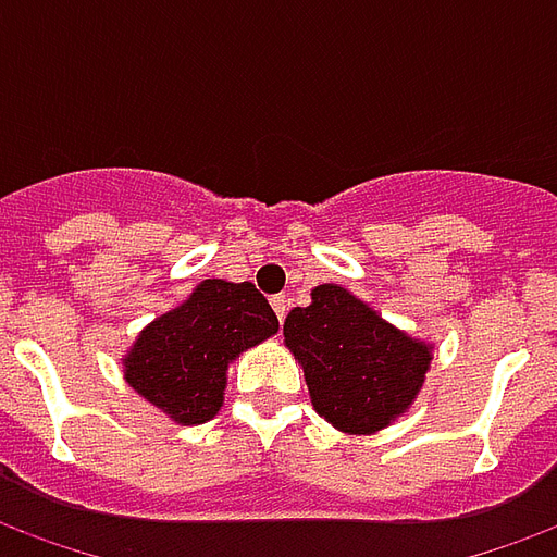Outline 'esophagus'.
<instances>
[{"mask_svg":"<svg viewBox=\"0 0 557 557\" xmlns=\"http://www.w3.org/2000/svg\"><path fill=\"white\" fill-rule=\"evenodd\" d=\"M271 307H274V313H277L280 322H283L286 313H289V298H286V295H277V298H271Z\"/></svg>","mask_w":557,"mask_h":557,"instance_id":"esophagus-1","label":"esophagus"}]
</instances>
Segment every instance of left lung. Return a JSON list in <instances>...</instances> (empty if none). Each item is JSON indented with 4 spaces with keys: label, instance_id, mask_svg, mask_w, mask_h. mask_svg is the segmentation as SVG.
I'll list each match as a JSON object with an SVG mask.
<instances>
[{
    "label": "left lung",
    "instance_id": "left-lung-1",
    "mask_svg": "<svg viewBox=\"0 0 557 557\" xmlns=\"http://www.w3.org/2000/svg\"><path fill=\"white\" fill-rule=\"evenodd\" d=\"M301 363L310 403L334 430L373 435L414 406L432 363V343L391 325L337 283L310 292L283 322Z\"/></svg>",
    "mask_w": 557,
    "mask_h": 557
}]
</instances>
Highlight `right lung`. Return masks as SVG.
Wrapping results in <instances>:
<instances>
[{
    "label": "right lung",
    "mask_w": 557,
    "mask_h": 557,
    "mask_svg": "<svg viewBox=\"0 0 557 557\" xmlns=\"http://www.w3.org/2000/svg\"><path fill=\"white\" fill-rule=\"evenodd\" d=\"M280 331L253 283L202 280L178 307L148 322L122 358L125 382L182 426L223 406L230 363Z\"/></svg>",
    "instance_id": "obj_1"
}]
</instances>
